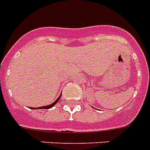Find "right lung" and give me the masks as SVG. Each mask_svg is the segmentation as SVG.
<instances>
[{
  "mask_svg": "<svg viewBox=\"0 0 150 150\" xmlns=\"http://www.w3.org/2000/svg\"><path fill=\"white\" fill-rule=\"evenodd\" d=\"M61 96H62V95H61V96H59V97H58V98H57V99H56L55 101H54V103H52V104L49 105H45V106L38 107V108H31V109H50V108H52V107L54 106V105L56 104V103H58V100H59V99H60Z\"/></svg>",
  "mask_w": 150,
  "mask_h": 150,
  "instance_id": "add662e5",
  "label": "right lung"
}]
</instances>
